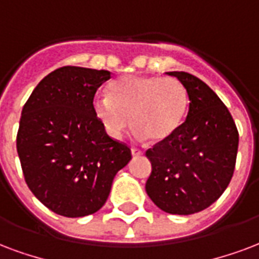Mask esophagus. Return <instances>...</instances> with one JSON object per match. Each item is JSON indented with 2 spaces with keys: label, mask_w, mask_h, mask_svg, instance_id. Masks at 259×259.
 Wrapping results in <instances>:
<instances>
[{
  "label": "esophagus",
  "mask_w": 259,
  "mask_h": 259,
  "mask_svg": "<svg viewBox=\"0 0 259 259\" xmlns=\"http://www.w3.org/2000/svg\"><path fill=\"white\" fill-rule=\"evenodd\" d=\"M132 155H133V156H140V155H143V149L132 148Z\"/></svg>",
  "instance_id": "1"
}]
</instances>
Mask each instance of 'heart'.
<instances>
[{
    "instance_id": "obj_1",
    "label": "heart",
    "mask_w": 259,
    "mask_h": 259,
    "mask_svg": "<svg viewBox=\"0 0 259 259\" xmlns=\"http://www.w3.org/2000/svg\"><path fill=\"white\" fill-rule=\"evenodd\" d=\"M189 95L176 78L129 75L93 100V112L105 132L118 139L130 123L139 139L159 143L174 135L187 118Z\"/></svg>"
}]
</instances>
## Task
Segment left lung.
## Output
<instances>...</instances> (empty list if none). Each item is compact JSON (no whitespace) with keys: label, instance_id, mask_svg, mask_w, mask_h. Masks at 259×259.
<instances>
[{"label":"left lung","instance_id":"1","mask_svg":"<svg viewBox=\"0 0 259 259\" xmlns=\"http://www.w3.org/2000/svg\"><path fill=\"white\" fill-rule=\"evenodd\" d=\"M166 74L187 88L189 108L174 135L147 149L152 171L145 191L160 210L188 215L211 206L229 185L239 132L227 105L204 82L184 71Z\"/></svg>","mask_w":259,"mask_h":259}]
</instances>
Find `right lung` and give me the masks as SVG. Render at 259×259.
Listing matches in <instances>:
<instances>
[{"label":"right lung","instance_id":"right-lung-1","mask_svg":"<svg viewBox=\"0 0 259 259\" xmlns=\"http://www.w3.org/2000/svg\"><path fill=\"white\" fill-rule=\"evenodd\" d=\"M107 70L66 66L47 75L23 107L16 148L24 180L49 210L68 218L100 210L115 174L132 159L93 112Z\"/></svg>","mask_w":259,"mask_h":259}]
</instances>
